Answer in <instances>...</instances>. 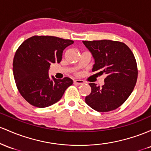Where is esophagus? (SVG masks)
<instances>
[{"instance_id": "1", "label": "esophagus", "mask_w": 151, "mask_h": 151, "mask_svg": "<svg viewBox=\"0 0 151 151\" xmlns=\"http://www.w3.org/2000/svg\"><path fill=\"white\" fill-rule=\"evenodd\" d=\"M73 83L74 84H77V85H81L84 83V81L82 80H74L73 81Z\"/></svg>"}]
</instances>
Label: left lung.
Returning <instances> with one entry per match:
<instances>
[{
  "instance_id": "obj_1",
  "label": "left lung",
  "mask_w": 151,
  "mask_h": 151,
  "mask_svg": "<svg viewBox=\"0 0 151 151\" xmlns=\"http://www.w3.org/2000/svg\"><path fill=\"white\" fill-rule=\"evenodd\" d=\"M83 43L95 60L92 71L106 74L104 85L89 83L91 93L86 103L98 112H108L121 106L133 92L138 78L136 60L125 43L111 40Z\"/></svg>"
}]
</instances>
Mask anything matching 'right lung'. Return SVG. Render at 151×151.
Here are the masks:
<instances>
[{"label":"right lung","instance_id":"right-lung-1","mask_svg":"<svg viewBox=\"0 0 151 151\" xmlns=\"http://www.w3.org/2000/svg\"><path fill=\"white\" fill-rule=\"evenodd\" d=\"M73 43L58 37L35 35L20 45L13 58V76L27 102L45 108L60 101L73 81L68 77L62 80L50 78L48 70L51 63L60 62L64 49Z\"/></svg>","mask_w":151,"mask_h":151}]
</instances>
